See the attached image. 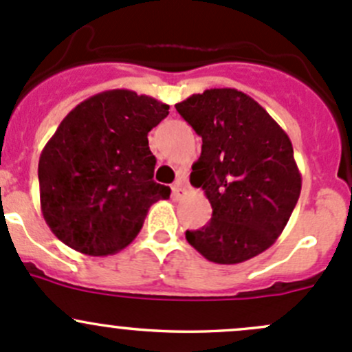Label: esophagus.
<instances>
[{"instance_id": "obj_1", "label": "esophagus", "mask_w": 352, "mask_h": 352, "mask_svg": "<svg viewBox=\"0 0 352 352\" xmlns=\"http://www.w3.org/2000/svg\"><path fill=\"white\" fill-rule=\"evenodd\" d=\"M184 194H186V187H184L182 180H177V182L172 186V196L175 199H180Z\"/></svg>"}]
</instances>
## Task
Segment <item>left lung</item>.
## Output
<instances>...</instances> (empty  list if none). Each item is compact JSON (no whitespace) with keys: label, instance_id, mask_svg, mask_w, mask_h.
<instances>
[{"label":"left lung","instance_id":"1","mask_svg":"<svg viewBox=\"0 0 352 352\" xmlns=\"http://www.w3.org/2000/svg\"><path fill=\"white\" fill-rule=\"evenodd\" d=\"M202 138L190 184L212 218L187 242L216 264H240L278 240L301 192L287 134L262 105L235 88H211L175 105Z\"/></svg>","mask_w":352,"mask_h":352}]
</instances>
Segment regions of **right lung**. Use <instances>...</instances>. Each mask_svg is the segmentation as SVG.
Returning <instances> with one entry per match:
<instances>
[{"label": "right lung", "instance_id": "add662e5", "mask_svg": "<svg viewBox=\"0 0 352 352\" xmlns=\"http://www.w3.org/2000/svg\"><path fill=\"white\" fill-rule=\"evenodd\" d=\"M168 109L117 88L63 119L38 158L42 216L63 243L94 257L116 254L136 239L151 204L170 197V187L153 180L148 146Z\"/></svg>", "mask_w": 352, "mask_h": 352}]
</instances>
